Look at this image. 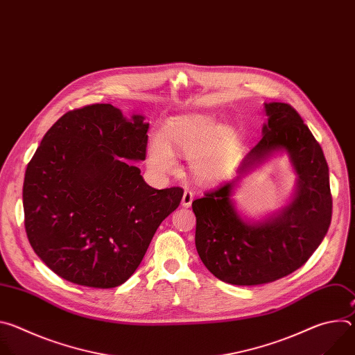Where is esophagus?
<instances>
[{"mask_svg":"<svg viewBox=\"0 0 355 355\" xmlns=\"http://www.w3.org/2000/svg\"><path fill=\"white\" fill-rule=\"evenodd\" d=\"M192 200H193V193L189 191V189H185L184 191V195H182V200H181V205L184 208H189L192 205Z\"/></svg>","mask_w":355,"mask_h":355,"instance_id":"34e87169","label":"esophagus"}]
</instances>
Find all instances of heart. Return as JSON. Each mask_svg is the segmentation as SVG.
I'll return each mask as SVG.
<instances>
[{"mask_svg":"<svg viewBox=\"0 0 355 355\" xmlns=\"http://www.w3.org/2000/svg\"><path fill=\"white\" fill-rule=\"evenodd\" d=\"M237 144L236 130L211 115L175 116L150 141L148 164L156 173L167 174L177 167L175 155L189 156L192 175L202 184H214L226 174Z\"/></svg>","mask_w":355,"mask_h":355,"instance_id":"b5f03b06","label":"heart"}]
</instances>
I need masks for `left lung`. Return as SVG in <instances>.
Returning <instances> with one entry per match:
<instances>
[{
	"instance_id": "obj_1",
	"label": "left lung",
	"mask_w": 355,
	"mask_h": 355,
	"mask_svg": "<svg viewBox=\"0 0 355 355\" xmlns=\"http://www.w3.org/2000/svg\"><path fill=\"white\" fill-rule=\"evenodd\" d=\"M266 112L263 137L244 157L237 179L284 148L300 177L293 204L277 218L250 225L230 200L235 181L192 202L198 254L216 278L232 285H260L289 275L311 259L331 222L329 166L320 144L289 104H266Z\"/></svg>"
}]
</instances>
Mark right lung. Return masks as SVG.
Wrapping results in <instances>:
<instances>
[{
	"label": "right lung",
	"mask_w": 355,
	"mask_h": 355,
	"mask_svg": "<svg viewBox=\"0 0 355 355\" xmlns=\"http://www.w3.org/2000/svg\"><path fill=\"white\" fill-rule=\"evenodd\" d=\"M111 104L66 112L28 163L24 212L28 240L59 277L115 288L141 263L184 189H155L126 160H144L148 123Z\"/></svg>",
	"instance_id": "right-lung-1"
}]
</instances>
